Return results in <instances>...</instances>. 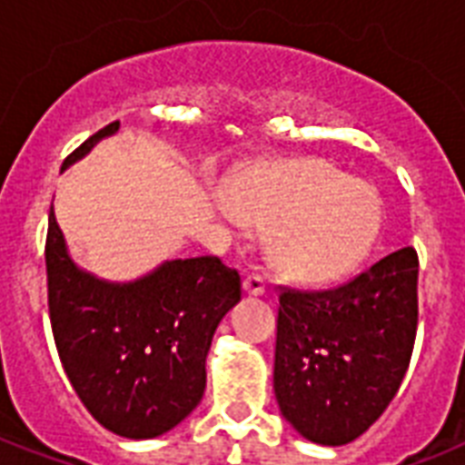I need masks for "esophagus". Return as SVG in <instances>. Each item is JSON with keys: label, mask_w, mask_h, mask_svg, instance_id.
Here are the masks:
<instances>
[{"label": "esophagus", "mask_w": 465, "mask_h": 465, "mask_svg": "<svg viewBox=\"0 0 465 465\" xmlns=\"http://www.w3.org/2000/svg\"><path fill=\"white\" fill-rule=\"evenodd\" d=\"M265 277L262 275H248L246 280H243V292L246 294H251V297H262L265 294Z\"/></svg>", "instance_id": "esophagus-1"}]
</instances>
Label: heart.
I'll return each mask as SVG.
<instances>
[{
  "label": "heart",
  "instance_id": "heart-1",
  "mask_svg": "<svg viewBox=\"0 0 465 465\" xmlns=\"http://www.w3.org/2000/svg\"><path fill=\"white\" fill-rule=\"evenodd\" d=\"M233 229L275 226L270 258L284 275L311 284L345 280L361 268L383 222L379 190L321 159L277 161L241 173L217 197Z\"/></svg>",
  "mask_w": 465,
  "mask_h": 465
}]
</instances>
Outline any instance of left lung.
<instances>
[{
  "mask_svg": "<svg viewBox=\"0 0 465 465\" xmlns=\"http://www.w3.org/2000/svg\"><path fill=\"white\" fill-rule=\"evenodd\" d=\"M418 331V253L401 248L347 284L282 290L275 398L304 440L342 447L401 389Z\"/></svg>",
  "mask_w": 465,
  "mask_h": 465,
  "instance_id": "1",
  "label": "left lung"
}]
</instances>
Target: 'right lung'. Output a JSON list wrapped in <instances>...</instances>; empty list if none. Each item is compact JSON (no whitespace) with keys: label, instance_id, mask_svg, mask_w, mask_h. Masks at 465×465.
I'll return each instance as SVG.
<instances>
[{"label":"right lung","instance_id":"add662e5","mask_svg":"<svg viewBox=\"0 0 465 465\" xmlns=\"http://www.w3.org/2000/svg\"><path fill=\"white\" fill-rule=\"evenodd\" d=\"M111 123L64 159H84ZM47 306L62 367L86 411L127 440H154L203 401L219 321L241 302V277L214 255L166 261L133 282L98 280L72 261L50 207Z\"/></svg>","mask_w":465,"mask_h":465}]
</instances>
